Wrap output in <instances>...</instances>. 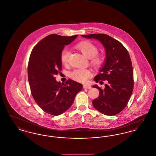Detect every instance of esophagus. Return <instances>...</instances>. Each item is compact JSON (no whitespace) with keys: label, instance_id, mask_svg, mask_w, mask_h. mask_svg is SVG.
<instances>
[{"label":"esophagus","instance_id":"1","mask_svg":"<svg viewBox=\"0 0 156 156\" xmlns=\"http://www.w3.org/2000/svg\"><path fill=\"white\" fill-rule=\"evenodd\" d=\"M83 88L84 89H90L91 87L89 86V85L84 84V85H83Z\"/></svg>","mask_w":156,"mask_h":156}]
</instances>
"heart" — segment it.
Returning <instances> with one entry per match:
<instances>
[{
  "label": "heart",
  "instance_id": "1",
  "mask_svg": "<svg viewBox=\"0 0 156 156\" xmlns=\"http://www.w3.org/2000/svg\"><path fill=\"white\" fill-rule=\"evenodd\" d=\"M76 47L87 58L91 59V64L94 67H98L102 62L101 57L98 56V49L96 45L89 41H83L76 45ZM70 51L68 48H64L61 53V61L62 64H67L70 55ZM92 75L91 72L88 69H75L70 73L71 78L76 81L84 82Z\"/></svg>",
  "mask_w": 156,
  "mask_h": 156
}]
</instances>
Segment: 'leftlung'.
<instances>
[{
  "instance_id": "obj_1",
  "label": "left lung",
  "mask_w": 156,
  "mask_h": 156,
  "mask_svg": "<svg viewBox=\"0 0 156 156\" xmlns=\"http://www.w3.org/2000/svg\"><path fill=\"white\" fill-rule=\"evenodd\" d=\"M94 38L104 45L106 52L104 64L94 80L108 81L105 89L94 85L99 95L92 101L94 107L105 115L113 116L123 111L128 103L133 89V67L129 54L119 41L105 34L82 35Z\"/></svg>"
}]
</instances>
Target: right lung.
I'll use <instances>...</instances> for the list:
<instances>
[{
  "instance_id": "1",
  "label": "right lung",
  "mask_w": 156,
  "mask_h": 156,
  "mask_svg": "<svg viewBox=\"0 0 156 156\" xmlns=\"http://www.w3.org/2000/svg\"><path fill=\"white\" fill-rule=\"evenodd\" d=\"M50 34L33 48L28 65V80L31 92L37 105L45 112L58 116L67 111L82 85L72 80L66 83L54 77L62 70L61 53L65 45L77 37Z\"/></svg>"
}]
</instances>
